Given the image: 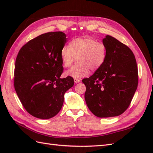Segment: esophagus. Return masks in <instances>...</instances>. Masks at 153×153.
Here are the masks:
<instances>
[{
  "instance_id": "34e87169",
  "label": "esophagus",
  "mask_w": 153,
  "mask_h": 153,
  "mask_svg": "<svg viewBox=\"0 0 153 153\" xmlns=\"http://www.w3.org/2000/svg\"><path fill=\"white\" fill-rule=\"evenodd\" d=\"M74 82H75V84H78L80 82V79H78V78H74Z\"/></svg>"
}]
</instances>
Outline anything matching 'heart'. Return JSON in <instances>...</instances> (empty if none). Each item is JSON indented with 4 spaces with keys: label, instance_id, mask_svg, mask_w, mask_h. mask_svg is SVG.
Masks as SVG:
<instances>
[{
    "label": "heart",
    "instance_id": "1",
    "mask_svg": "<svg viewBox=\"0 0 153 153\" xmlns=\"http://www.w3.org/2000/svg\"><path fill=\"white\" fill-rule=\"evenodd\" d=\"M107 48L102 41L85 37L73 39L62 47L61 57L64 67L68 68L77 57V63L66 71L67 76L81 78L89 75L90 69L96 71L104 64Z\"/></svg>",
    "mask_w": 153,
    "mask_h": 153
}]
</instances>
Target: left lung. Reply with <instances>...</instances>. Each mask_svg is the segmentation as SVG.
I'll return each mask as SVG.
<instances>
[{
    "label": "left lung",
    "instance_id": "1",
    "mask_svg": "<svg viewBox=\"0 0 153 153\" xmlns=\"http://www.w3.org/2000/svg\"><path fill=\"white\" fill-rule=\"evenodd\" d=\"M107 48L104 64L89 78L86 87L88 108L98 117H115L130 105L138 83L136 59L128 46L110 36L103 39Z\"/></svg>",
    "mask_w": 153,
    "mask_h": 153
}]
</instances>
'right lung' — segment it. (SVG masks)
Masks as SVG:
<instances>
[{
    "instance_id": "right-lung-1",
    "label": "right lung",
    "mask_w": 153,
    "mask_h": 153,
    "mask_svg": "<svg viewBox=\"0 0 153 153\" xmlns=\"http://www.w3.org/2000/svg\"><path fill=\"white\" fill-rule=\"evenodd\" d=\"M67 42L62 32H49L30 40L16 59L14 87L23 106L35 117L47 119L61 110L73 78H61V50Z\"/></svg>"
}]
</instances>
